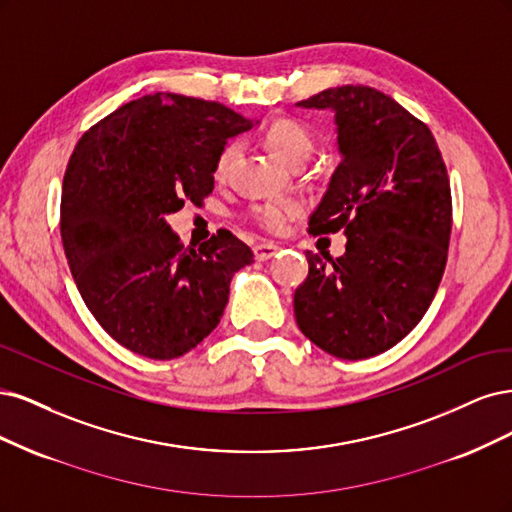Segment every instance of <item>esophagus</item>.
Returning <instances> with one entry per match:
<instances>
[{
    "mask_svg": "<svg viewBox=\"0 0 512 512\" xmlns=\"http://www.w3.org/2000/svg\"><path fill=\"white\" fill-rule=\"evenodd\" d=\"M253 253H255L257 261H268L278 253V246L276 244H257Z\"/></svg>",
    "mask_w": 512,
    "mask_h": 512,
    "instance_id": "esophagus-1",
    "label": "esophagus"
}]
</instances>
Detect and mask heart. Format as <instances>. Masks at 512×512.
<instances>
[{
	"label": "heart",
	"mask_w": 512,
	"mask_h": 512,
	"mask_svg": "<svg viewBox=\"0 0 512 512\" xmlns=\"http://www.w3.org/2000/svg\"><path fill=\"white\" fill-rule=\"evenodd\" d=\"M266 146L272 151L276 159H280L287 166H304L310 157L315 140H312L310 131L295 119H278L268 125L266 134H263ZM242 151V144L238 140H229L221 146V151L214 159V178L227 180L232 176L238 157ZM304 212L302 204L295 200H278V202H263L253 204L249 210V219L263 229V232L280 236L285 234L289 225Z\"/></svg>",
	"instance_id": "1"
}]
</instances>
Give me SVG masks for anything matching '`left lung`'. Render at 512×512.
Returning a JSON list of instances; mask_svg holds the SVG:
<instances>
[{
  "label": "left lung",
  "instance_id": "1",
  "mask_svg": "<svg viewBox=\"0 0 512 512\" xmlns=\"http://www.w3.org/2000/svg\"><path fill=\"white\" fill-rule=\"evenodd\" d=\"M298 106L334 110L342 159L308 234L342 229L346 251H306L295 321L325 353L368 359L408 336L438 291L453 225L447 166L430 127L372 87L325 89Z\"/></svg>",
  "mask_w": 512,
  "mask_h": 512
}]
</instances>
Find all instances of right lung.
<instances>
[{
    "mask_svg": "<svg viewBox=\"0 0 512 512\" xmlns=\"http://www.w3.org/2000/svg\"><path fill=\"white\" fill-rule=\"evenodd\" d=\"M234 110L176 93L144 95L82 134L61 193V240L91 315L131 353L174 359L223 317L253 251L227 229L185 246L166 217L214 189V159L251 129Z\"/></svg>",
    "mask_w": 512,
    "mask_h": 512,
    "instance_id": "obj_1",
    "label": "right lung"
}]
</instances>
